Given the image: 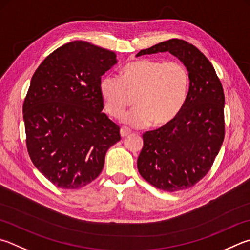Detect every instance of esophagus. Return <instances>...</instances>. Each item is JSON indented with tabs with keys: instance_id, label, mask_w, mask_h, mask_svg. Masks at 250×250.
<instances>
[{
	"instance_id": "34e87169",
	"label": "esophagus",
	"mask_w": 250,
	"mask_h": 250,
	"mask_svg": "<svg viewBox=\"0 0 250 250\" xmlns=\"http://www.w3.org/2000/svg\"><path fill=\"white\" fill-rule=\"evenodd\" d=\"M131 133V131L128 128H121L120 129V135L121 138H126Z\"/></svg>"
}]
</instances>
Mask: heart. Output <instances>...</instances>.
<instances>
[{"mask_svg": "<svg viewBox=\"0 0 250 250\" xmlns=\"http://www.w3.org/2000/svg\"><path fill=\"white\" fill-rule=\"evenodd\" d=\"M189 72L183 63L140 59L125 64L120 78L107 75L99 84L106 110L120 118L135 96L137 107L122 122L133 128L169 125L179 115L189 92Z\"/></svg>", "mask_w": 250, "mask_h": 250, "instance_id": "heart-1", "label": "heart"}]
</instances>
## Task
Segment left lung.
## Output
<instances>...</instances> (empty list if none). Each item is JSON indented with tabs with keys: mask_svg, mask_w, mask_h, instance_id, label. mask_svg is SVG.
I'll return each mask as SVG.
<instances>
[{
	"mask_svg": "<svg viewBox=\"0 0 250 250\" xmlns=\"http://www.w3.org/2000/svg\"><path fill=\"white\" fill-rule=\"evenodd\" d=\"M169 52L189 72V92L180 113L169 125L143 134L138 157L141 176L158 189L192 187L207 175L224 140V92L207 57L185 40L170 39L137 57Z\"/></svg>",
	"mask_w": 250,
	"mask_h": 250,
	"instance_id": "8db88e82",
	"label": "left lung"
}]
</instances>
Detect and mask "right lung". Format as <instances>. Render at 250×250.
I'll list each match as a JSON object with an SVG mask.
<instances>
[{"label": "right lung", "instance_id": "1", "mask_svg": "<svg viewBox=\"0 0 250 250\" xmlns=\"http://www.w3.org/2000/svg\"><path fill=\"white\" fill-rule=\"evenodd\" d=\"M117 63L115 52L75 40L50 53L31 78L22 105L27 149L57 187L78 189L97 178L120 140L99 93L102 76Z\"/></svg>", "mask_w": 250, "mask_h": 250}]
</instances>
